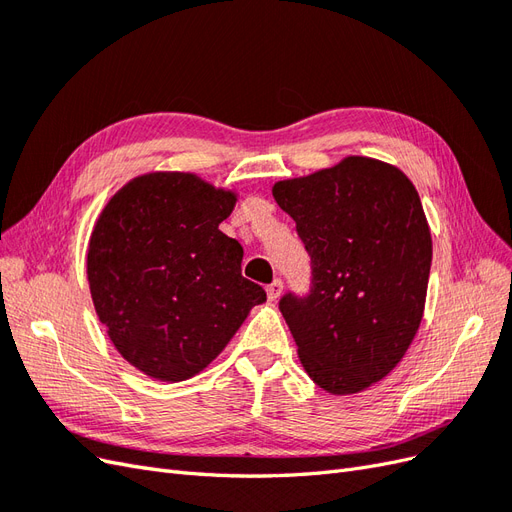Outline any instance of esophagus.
<instances>
[{"mask_svg":"<svg viewBox=\"0 0 512 512\" xmlns=\"http://www.w3.org/2000/svg\"><path fill=\"white\" fill-rule=\"evenodd\" d=\"M280 294H282V282H280V280H273V282L267 286V297H269V301H277V299H280Z\"/></svg>","mask_w":512,"mask_h":512,"instance_id":"34e87169","label":"esophagus"}]
</instances>
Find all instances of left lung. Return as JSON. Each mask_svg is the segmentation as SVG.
I'll return each mask as SVG.
<instances>
[{"instance_id": "obj_1", "label": "left lung", "mask_w": 512, "mask_h": 512, "mask_svg": "<svg viewBox=\"0 0 512 512\" xmlns=\"http://www.w3.org/2000/svg\"><path fill=\"white\" fill-rule=\"evenodd\" d=\"M273 198L297 222L312 258L307 297L280 312L320 389L350 395L391 374L423 318L431 232L412 181L363 156L277 181Z\"/></svg>"}]
</instances>
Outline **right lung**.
Segmentation results:
<instances>
[{"label": "right lung", "instance_id": "add662e5", "mask_svg": "<svg viewBox=\"0 0 512 512\" xmlns=\"http://www.w3.org/2000/svg\"><path fill=\"white\" fill-rule=\"evenodd\" d=\"M237 194L192 173H147L108 200L87 250L96 314L117 352L149 378L203 371L239 331L262 286L220 224Z\"/></svg>", "mask_w": 512, "mask_h": 512}]
</instances>
